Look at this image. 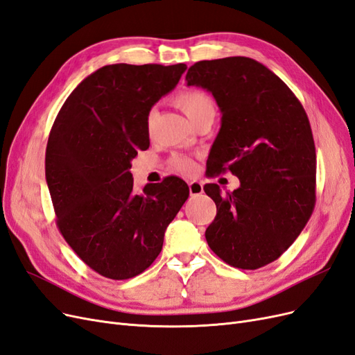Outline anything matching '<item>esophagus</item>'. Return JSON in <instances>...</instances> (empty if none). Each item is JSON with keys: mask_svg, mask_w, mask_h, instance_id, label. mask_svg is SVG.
<instances>
[{"mask_svg": "<svg viewBox=\"0 0 355 355\" xmlns=\"http://www.w3.org/2000/svg\"><path fill=\"white\" fill-rule=\"evenodd\" d=\"M188 187H189V194H191V197H197V196L202 194V184H201V182H198V180H191L189 184H188Z\"/></svg>", "mask_w": 355, "mask_h": 355, "instance_id": "esophagus-1", "label": "esophagus"}]
</instances>
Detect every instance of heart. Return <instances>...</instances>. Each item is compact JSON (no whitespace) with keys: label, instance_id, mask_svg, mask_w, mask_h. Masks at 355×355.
<instances>
[{"label":"heart","instance_id":"heart-1","mask_svg":"<svg viewBox=\"0 0 355 355\" xmlns=\"http://www.w3.org/2000/svg\"><path fill=\"white\" fill-rule=\"evenodd\" d=\"M176 105L185 112V115L189 118L191 123L194 124L200 116L207 112H214V103L207 93L201 90H187L180 93L176 98ZM153 123V115L148 118V125ZM171 166L175 170L180 171L184 175L194 173L196 163L194 159L189 157H175L171 159Z\"/></svg>","mask_w":355,"mask_h":355}]
</instances>
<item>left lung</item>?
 Instances as JSON below:
<instances>
[{
  "label": "left lung",
  "instance_id": "1",
  "mask_svg": "<svg viewBox=\"0 0 355 355\" xmlns=\"http://www.w3.org/2000/svg\"><path fill=\"white\" fill-rule=\"evenodd\" d=\"M185 80L210 92L222 112L210 176L230 170L240 179V188L225 196L219 185H204L218 209L206 240L223 262L257 270L293 244L315 206L308 115L286 83L250 58L197 62Z\"/></svg>",
  "mask_w": 355,
  "mask_h": 355
}]
</instances>
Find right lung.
Wrapping results in <instances>:
<instances>
[{"mask_svg":"<svg viewBox=\"0 0 355 355\" xmlns=\"http://www.w3.org/2000/svg\"><path fill=\"white\" fill-rule=\"evenodd\" d=\"M185 69L106 65L68 96L50 130L46 179L58 228L85 265L111 280L151 266L189 196L176 176L137 194L130 173L132 159L149 146V111Z\"/></svg>","mask_w":355,"mask_h":355,"instance_id":"1","label":"right lung"}]
</instances>
